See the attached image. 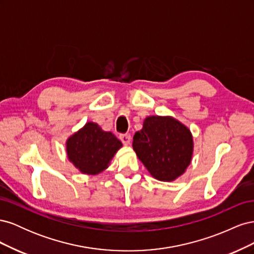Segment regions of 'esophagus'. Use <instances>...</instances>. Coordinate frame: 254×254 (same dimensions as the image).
I'll return each instance as SVG.
<instances>
[{
  "label": "esophagus",
  "instance_id": "34e87169",
  "mask_svg": "<svg viewBox=\"0 0 254 254\" xmlns=\"http://www.w3.org/2000/svg\"><path fill=\"white\" fill-rule=\"evenodd\" d=\"M120 140L122 141L123 144L129 145V144H130V141H131V136H130L129 134H121V135H120Z\"/></svg>",
  "mask_w": 254,
  "mask_h": 254
}]
</instances>
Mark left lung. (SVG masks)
I'll return each mask as SVG.
<instances>
[{"label":"left lung","mask_w":254,"mask_h":254,"mask_svg":"<svg viewBox=\"0 0 254 254\" xmlns=\"http://www.w3.org/2000/svg\"><path fill=\"white\" fill-rule=\"evenodd\" d=\"M132 147L153 178L173 181L190 165L194 145L187 126L172 117L156 115L145 119Z\"/></svg>","instance_id":"1"}]
</instances>
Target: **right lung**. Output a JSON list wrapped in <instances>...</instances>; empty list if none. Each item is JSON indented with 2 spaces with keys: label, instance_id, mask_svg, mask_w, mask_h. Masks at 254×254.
Listing matches in <instances>:
<instances>
[{
  "label": "right lung",
  "instance_id": "right-lung-1",
  "mask_svg": "<svg viewBox=\"0 0 254 254\" xmlns=\"http://www.w3.org/2000/svg\"><path fill=\"white\" fill-rule=\"evenodd\" d=\"M122 147L112 132L104 131L96 123L89 122L66 141L67 158L76 168L87 175H96L108 167Z\"/></svg>",
  "mask_w": 254,
  "mask_h": 254
}]
</instances>
